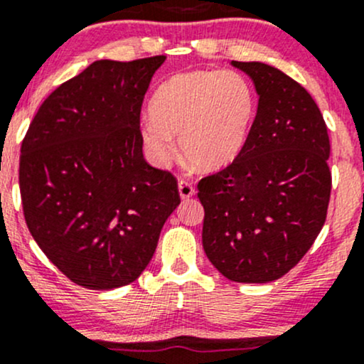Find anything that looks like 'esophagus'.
<instances>
[{
  "label": "esophagus",
  "instance_id": "1",
  "mask_svg": "<svg viewBox=\"0 0 364 364\" xmlns=\"http://www.w3.org/2000/svg\"><path fill=\"white\" fill-rule=\"evenodd\" d=\"M178 193H181L182 199H189L194 196V187L189 181H178Z\"/></svg>",
  "mask_w": 364,
  "mask_h": 364
}]
</instances>
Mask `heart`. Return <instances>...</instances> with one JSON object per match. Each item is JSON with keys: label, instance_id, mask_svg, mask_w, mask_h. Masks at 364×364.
<instances>
[{"label": "heart", "instance_id": "obj_1", "mask_svg": "<svg viewBox=\"0 0 364 364\" xmlns=\"http://www.w3.org/2000/svg\"><path fill=\"white\" fill-rule=\"evenodd\" d=\"M257 99L243 74L182 73L168 80L151 100L140 135L151 158L165 165L181 136L182 154L198 170L217 171L236 161L252 134Z\"/></svg>", "mask_w": 364, "mask_h": 364}]
</instances>
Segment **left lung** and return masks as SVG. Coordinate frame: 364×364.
Listing matches in <instances>:
<instances>
[{
    "mask_svg": "<svg viewBox=\"0 0 364 364\" xmlns=\"http://www.w3.org/2000/svg\"><path fill=\"white\" fill-rule=\"evenodd\" d=\"M259 93L240 158L198 182L203 248L236 283H269L291 271L326 220L330 136L311 93L279 69L236 62Z\"/></svg>",
    "mask_w": 364,
    "mask_h": 364,
    "instance_id": "obj_1",
    "label": "left lung"
}]
</instances>
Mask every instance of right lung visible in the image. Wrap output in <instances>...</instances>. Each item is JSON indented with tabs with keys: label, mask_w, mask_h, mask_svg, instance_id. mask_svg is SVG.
Instances as JSON below:
<instances>
[{
	"label": "right lung",
	"mask_w": 364,
	"mask_h": 364,
	"mask_svg": "<svg viewBox=\"0 0 364 364\" xmlns=\"http://www.w3.org/2000/svg\"><path fill=\"white\" fill-rule=\"evenodd\" d=\"M165 55L97 60L53 90L22 140L26 224L73 283L111 290L135 281L181 203L177 178L142 154L140 111Z\"/></svg>",
	"instance_id": "add662e5"
}]
</instances>
